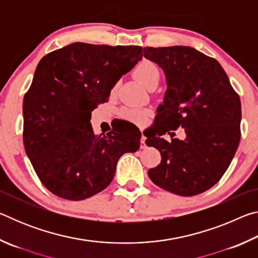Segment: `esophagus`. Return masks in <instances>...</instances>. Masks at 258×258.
I'll return each instance as SVG.
<instances>
[{
  "label": "esophagus",
  "mask_w": 258,
  "mask_h": 258,
  "mask_svg": "<svg viewBox=\"0 0 258 258\" xmlns=\"http://www.w3.org/2000/svg\"><path fill=\"white\" fill-rule=\"evenodd\" d=\"M146 137L145 135H141V141H140V148H141V149H146L147 148V143H146Z\"/></svg>",
  "instance_id": "1"
}]
</instances>
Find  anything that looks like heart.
<instances>
[{"label": "heart", "instance_id": "obj_1", "mask_svg": "<svg viewBox=\"0 0 258 258\" xmlns=\"http://www.w3.org/2000/svg\"><path fill=\"white\" fill-rule=\"evenodd\" d=\"M134 76L142 83L148 89H152L158 85L160 81V69L158 64L149 59H142L134 68ZM117 83L112 86L111 92H115L117 89ZM120 116L125 120L135 125L143 126L148 123L151 111L149 109L143 108H123L120 110Z\"/></svg>", "mask_w": 258, "mask_h": 258}]
</instances>
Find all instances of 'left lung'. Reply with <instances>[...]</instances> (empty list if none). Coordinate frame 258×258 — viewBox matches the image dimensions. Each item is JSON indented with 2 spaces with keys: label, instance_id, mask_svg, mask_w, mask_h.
<instances>
[{
  "label": "left lung",
  "instance_id": "left-lung-1",
  "mask_svg": "<svg viewBox=\"0 0 258 258\" xmlns=\"http://www.w3.org/2000/svg\"><path fill=\"white\" fill-rule=\"evenodd\" d=\"M147 59L163 68L167 81L164 104L156 121L158 135L147 146L158 149L160 164L148 171L161 189L196 196L221 180L238 149L241 103L218 61L190 46L143 49ZM185 128L184 140L171 143L161 134Z\"/></svg>",
  "mask_w": 258,
  "mask_h": 258
}]
</instances>
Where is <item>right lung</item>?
<instances>
[{
    "instance_id": "add662e5",
    "label": "right lung",
    "mask_w": 258,
    "mask_h": 258,
    "mask_svg": "<svg viewBox=\"0 0 258 258\" xmlns=\"http://www.w3.org/2000/svg\"><path fill=\"white\" fill-rule=\"evenodd\" d=\"M141 58V46L76 42L38 62L24 97L23 139L38 178L53 195L83 200L99 194L112 181L119 157L140 148L141 132L133 124L97 135L90 119Z\"/></svg>"
}]
</instances>
